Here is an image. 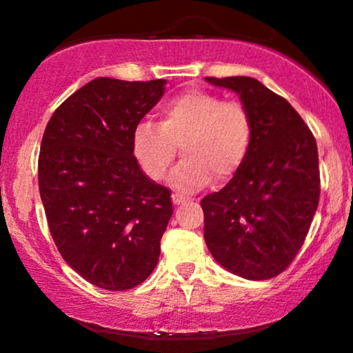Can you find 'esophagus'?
<instances>
[{
	"instance_id": "esophagus-1",
	"label": "esophagus",
	"mask_w": 353,
	"mask_h": 353,
	"mask_svg": "<svg viewBox=\"0 0 353 353\" xmlns=\"http://www.w3.org/2000/svg\"><path fill=\"white\" fill-rule=\"evenodd\" d=\"M185 201H188V199H185V197H182L181 194H172V202H174V205L184 204Z\"/></svg>"
}]
</instances>
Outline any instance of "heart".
<instances>
[{
	"label": "heart",
	"mask_w": 353,
	"mask_h": 353,
	"mask_svg": "<svg viewBox=\"0 0 353 353\" xmlns=\"http://www.w3.org/2000/svg\"><path fill=\"white\" fill-rule=\"evenodd\" d=\"M252 139V119L241 101H224L192 89L161 106L159 125L141 123L132 134V152L152 181H163L177 157L174 184L197 189L210 179L224 184L244 163Z\"/></svg>",
	"instance_id": "b5f03b06"
}]
</instances>
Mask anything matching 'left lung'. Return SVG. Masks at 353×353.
Returning <instances> with one entry per match:
<instances>
[{
	"label": "left lung",
	"mask_w": 353,
	"mask_h": 353,
	"mask_svg": "<svg viewBox=\"0 0 353 353\" xmlns=\"http://www.w3.org/2000/svg\"><path fill=\"white\" fill-rule=\"evenodd\" d=\"M205 79L236 91L252 119L244 163L219 192L201 201L205 244L230 272L272 279L292 264L317 210V143L289 101L257 79Z\"/></svg>",
	"instance_id": "1"
}]
</instances>
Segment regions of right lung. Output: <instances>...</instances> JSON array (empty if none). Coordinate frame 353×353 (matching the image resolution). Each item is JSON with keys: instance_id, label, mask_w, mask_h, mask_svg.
I'll use <instances>...</instances> for the list:
<instances>
[{"instance_id": "1", "label": "right lung", "mask_w": 353, "mask_h": 353, "mask_svg": "<svg viewBox=\"0 0 353 353\" xmlns=\"http://www.w3.org/2000/svg\"><path fill=\"white\" fill-rule=\"evenodd\" d=\"M165 89V79L96 78L56 109L43 134L38 181L51 237L101 289H132L159 261L171 190L141 171L132 134Z\"/></svg>"}]
</instances>
